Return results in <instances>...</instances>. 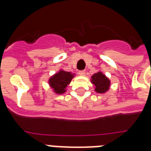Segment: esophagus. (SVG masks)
<instances>
[{"label": "esophagus", "mask_w": 151, "mask_h": 151, "mask_svg": "<svg viewBox=\"0 0 151 151\" xmlns=\"http://www.w3.org/2000/svg\"><path fill=\"white\" fill-rule=\"evenodd\" d=\"M79 73V75L80 76H85V70H81L78 72Z\"/></svg>", "instance_id": "esophagus-1"}]
</instances>
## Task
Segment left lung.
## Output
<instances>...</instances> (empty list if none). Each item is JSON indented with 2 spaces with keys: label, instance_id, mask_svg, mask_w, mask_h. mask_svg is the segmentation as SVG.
<instances>
[{
  "label": "left lung",
  "instance_id": "8db88e82",
  "mask_svg": "<svg viewBox=\"0 0 151 151\" xmlns=\"http://www.w3.org/2000/svg\"><path fill=\"white\" fill-rule=\"evenodd\" d=\"M91 82L94 85L95 91L97 93L104 94L110 89V80L100 70L91 77Z\"/></svg>",
  "mask_w": 151,
  "mask_h": 151
}]
</instances>
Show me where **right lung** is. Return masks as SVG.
Instances as JSON below:
<instances>
[{"label": "right lung", "mask_w": 151, "mask_h": 151, "mask_svg": "<svg viewBox=\"0 0 151 151\" xmlns=\"http://www.w3.org/2000/svg\"><path fill=\"white\" fill-rule=\"evenodd\" d=\"M74 77L75 73L67 72L63 69H60L57 73L49 78L48 81V85L54 93L62 95L66 92V88Z\"/></svg>", "instance_id": "add662e5"}]
</instances>
